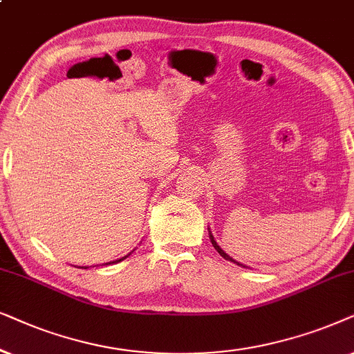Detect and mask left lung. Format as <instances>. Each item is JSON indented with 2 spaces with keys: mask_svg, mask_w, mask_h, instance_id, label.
Listing matches in <instances>:
<instances>
[{
  "mask_svg": "<svg viewBox=\"0 0 354 354\" xmlns=\"http://www.w3.org/2000/svg\"><path fill=\"white\" fill-rule=\"evenodd\" d=\"M209 236H210L212 246H214V248L216 249V252H218L221 257H223V259H226V261H230V262H234V263H236V266H241V267H244V266H243V263H239V262H236V261H234V259H232V257H230V256H228V254H226V252L223 251V249H221V248L218 246V244H216V241H215V239H214V234H212L210 232H209Z\"/></svg>",
  "mask_w": 354,
  "mask_h": 354,
  "instance_id": "8db88e82",
  "label": "left lung"
}]
</instances>
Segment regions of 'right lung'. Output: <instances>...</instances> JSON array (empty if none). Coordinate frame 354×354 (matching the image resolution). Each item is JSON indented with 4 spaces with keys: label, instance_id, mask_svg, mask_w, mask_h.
<instances>
[{
    "label": "right lung",
    "instance_id": "add662e5",
    "mask_svg": "<svg viewBox=\"0 0 354 354\" xmlns=\"http://www.w3.org/2000/svg\"><path fill=\"white\" fill-rule=\"evenodd\" d=\"M128 256H129V254H128ZM128 256H124V257H121V259H118V261H113V262H108V263H116V262H121V261H124V259H126V257H128ZM108 263H106V266H108ZM79 268H87V267H79Z\"/></svg>",
    "mask_w": 354,
    "mask_h": 354
}]
</instances>
